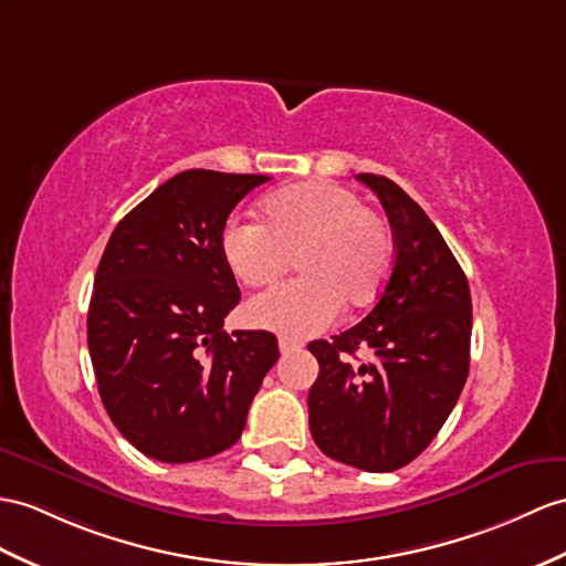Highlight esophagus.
<instances>
[{"label":"esophagus","instance_id":"obj_1","mask_svg":"<svg viewBox=\"0 0 566 566\" xmlns=\"http://www.w3.org/2000/svg\"><path fill=\"white\" fill-rule=\"evenodd\" d=\"M279 348H281V353H283V355H287V353H293V350H300L302 346H300V340H293V338H287V336H281V338H279Z\"/></svg>","mask_w":566,"mask_h":566}]
</instances>
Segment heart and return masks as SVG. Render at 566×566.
Listing matches in <instances>:
<instances>
[{"label": "heart", "instance_id": "1", "mask_svg": "<svg viewBox=\"0 0 566 566\" xmlns=\"http://www.w3.org/2000/svg\"><path fill=\"white\" fill-rule=\"evenodd\" d=\"M261 226L230 218L220 252L247 287H266L291 266L300 279L259 295L247 319L287 338H307L336 322L348 302L367 307L394 264V240L384 218L355 191L334 182H300L261 201Z\"/></svg>", "mask_w": 566, "mask_h": 566}]
</instances>
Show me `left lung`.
<instances>
[{
	"label": "left lung",
	"mask_w": 566,
	"mask_h": 566,
	"mask_svg": "<svg viewBox=\"0 0 566 566\" xmlns=\"http://www.w3.org/2000/svg\"><path fill=\"white\" fill-rule=\"evenodd\" d=\"M379 197L394 232V266L379 302L334 340H312L319 377L310 389V432L328 459L369 473L408 465L457 406L471 363L473 305L442 232L389 177L357 175ZM371 347L353 368L342 357Z\"/></svg>",
	"instance_id": "8db88e82"
}]
</instances>
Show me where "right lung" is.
Returning <instances> with one entry per match:
<instances>
[{
  "label": "right lung",
  "mask_w": 566,
  "mask_h": 566,
  "mask_svg": "<svg viewBox=\"0 0 566 566\" xmlns=\"http://www.w3.org/2000/svg\"><path fill=\"white\" fill-rule=\"evenodd\" d=\"M266 175L185 170L124 216L95 271L88 350L109 420L146 457L191 463L238 442L279 360L269 331H223L240 302L220 252Z\"/></svg>",
  "instance_id": "add662e5"
}]
</instances>
